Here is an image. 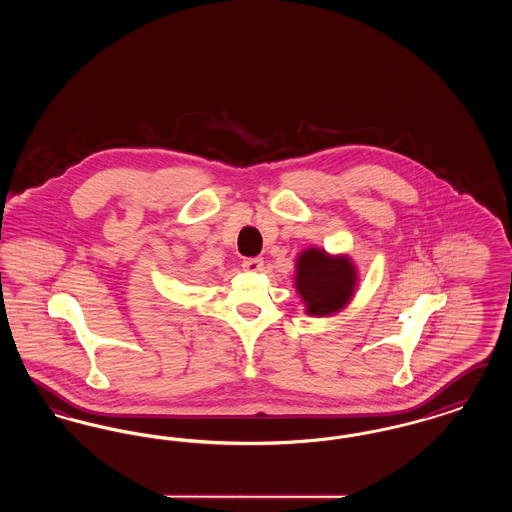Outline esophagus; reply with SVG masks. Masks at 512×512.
Returning <instances> with one entry per match:
<instances>
[{"label":"esophagus","instance_id":"esophagus-1","mask_svg":"<svg viewBox=\"0 0 512 512\" xmlns=\"http://www.w3.org/2000/svg\"><path fill=\"white\" fill-rule=\"evenodd\" d=\"M242 267L245 270H261L263 267V257H245L242 261Z\"/></svg>","mask_w":512,"mask_h":512}]
</instances>
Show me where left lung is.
I'll list each match as a JSON object with an SVG mask.
<instances>
[{
  "label": "left lung",
  "mask_w": 512,
  "mask_h": 512,
  "mask_svg": "<svg viewBox=\"0 0 512 512\" xmlns=\"http://www.w3.org/2000/svg\"><path fill=\"white\" fill-rule=\"evenodd\" d=\"M295 288L309 315L338 313L351 299L357 272L347 257H330L320 249H307L297 259Z\"/></svg>",
  "instance_id": "1"
}]
</instances>
